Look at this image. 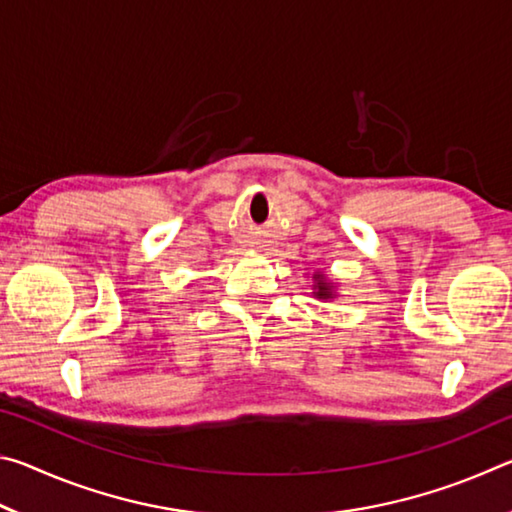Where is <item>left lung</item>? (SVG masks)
<instances>
[{
    "instance_id": "obj_1",
    "label": "left lung",
    "mask_w": 512,
    "mask_h": 512,
    "mask_svg": "<svg viewBox=\"0 0 512 512\" xmlns=\"http://www.w3.org/2000/svg\"><path fill=\"white\" fill-rule=\"evenodd\" d=\"M311 280H314V298H318V300H332V298H336V282L329 280L325 273L316 271Z\"/></svg>"
}]
</instances>
